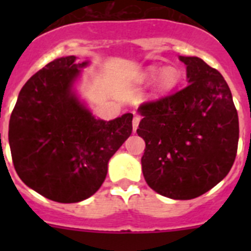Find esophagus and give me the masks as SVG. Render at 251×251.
<instances>
[{
  "instance_id": "1",
  "label": "esophagus",
  "mask_w": 251,
  "mask_h": 251,
  "mask_svg": "<svg viewBox=\"0 0 251 251\" xmlns=\"http://www.w3.org/2000/svg\"><path fill=\"white\" fill-rule=\"evenodd\" d=\"M139 121H141V118H139L138 115H136V117L133 118V132H136L137 128H138Z\"/></svg>"
}]
</instances>
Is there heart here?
Segmentation results:
<instances>
[{
    "label": "heart",
    "mask_w": 251,
    "mask_h": 251,
    "mask_svg": "<svg viewBox=\"0 0 251 251\" xmlns=\"http://www.w3.org/2000/svg\"><path fill=\"white\" fill-rule=\"evenodd\" d=\"M154 77H156L154 79L156 89L159 92H166V90L172 89L176 85L177 81H178L179 73L174 66H165L161 70H158V68H156V66H152V68H148L147 70L142 73L141 80L151 81Z\"/></svg>",
    "instance_id": "1"
}]
</instances>
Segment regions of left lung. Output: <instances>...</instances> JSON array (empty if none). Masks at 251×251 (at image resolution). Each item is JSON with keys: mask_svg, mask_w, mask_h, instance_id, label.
<instances>
[{"mask_svg": "<svg viewBox=\"0 0 251 251\" xmlns=\"http://www.w3.org/2000/svg\"><path fill=\"white\" fill-rule=\"evenodd\" d=\"M187 84L179 92L142 104L137 133L146 142L142 171L153 191L191 200L229 174L239 142L238 112L216 69L196 56H178Z\"/></svg>", "mask_w": 251, "mask_h": 251, "instance_id": "1", "label": "left lung"}]
</instances>
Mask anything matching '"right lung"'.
I'll return each mask as SVG.
<instances>
[{
  "label": "right lung",
  "mask_w": 251,
  "mask_h": 251,
  "mask_svg": "<svg viewBox=\"0 0 251 251\" xmlns=\"http://www.w3.org/2000/svg\"><path fill=\"white\" fill-rule=\"evenodd\" d=\"M89 60L59 57L22 86L8 143L22 182L49 200L74 203L103 185L108 162L132 134V113L113 121L93 114L76 84Z\"/></svg>",
  "instance_id": "add662e5"
}]
</instances>
